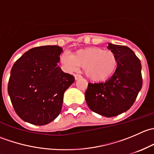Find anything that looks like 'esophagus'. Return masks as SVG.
<instances>
[{
  "label": "esophagus",
  "mask_w": 154,
  "mask_h": 154,
  "mask_svg": "<svg viewBox=\"0 0 154 154\" xmlns=\"http://www.w3.org/2000/svg\"><path fill=\"white\" fill-rule=\"evenodd\" d=\"M80 78H82V77L80 75H79V74H74V79H75V80H78Z\"/></svg>",
  "instance_id": "34e87169"
}]
</instances>
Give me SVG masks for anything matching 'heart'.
<instances>
[{
  "label": "heart",
  "mask_w": 154,
  "mask_h": 154,
  "mask_svg": "<svg viewBox=\"0 0 154 154\" xmlns=\"http://www.w3.org/2000/svg\"><path fill=\"white\" fill-rule=\"evenodd\" d=\"M60 61L70 71L84 68L86 77L96 82L108 79L117 67V58L114 53L97 47L80 49L74 54L64 52L60 57Z\"/></svg>",
  "instance_id": "b5f03b06"
}]
</instances>
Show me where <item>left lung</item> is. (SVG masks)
Here are the masks:
<instances>
[{"label": "left lung", "instance_id": "left-lung-1", "mask_svg": "<svg viewBox=\"0 0 154 154\" xmlns=\"http://www.w3.org/2000/svg\"><path fill=\"white\" fill-rule=\"evenodd\" d=\"M107 48L117 58V68L104 83H88L85 99L91 111L114 117L133 106L142 86V65L135 53L127 46L108 43Z\"/></svg>", "mask_w": 154, "mask_h": 154}]
</instances>
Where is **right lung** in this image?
Wrapping results in <instances>:
<instances>
[{"label":"right lung","mask_w":154,"mask_h":154,"mask_svg":"<svg viewBox=\"0 0 154 154\" xmlns=\"http://www.w3.org/2000/svg\"><path fill=\"white\" fill-rule=\"evenodd\" d=\"M63 48H33L24 53L11 69L8 94L15 112L34 125L51 123L60 115L66 89L74 77L57 66Z\"/></svg>","instance_id":"right-lung-1"}]
</instances>
